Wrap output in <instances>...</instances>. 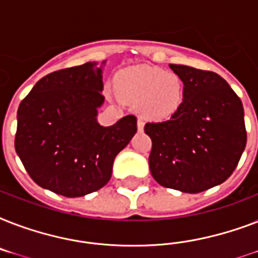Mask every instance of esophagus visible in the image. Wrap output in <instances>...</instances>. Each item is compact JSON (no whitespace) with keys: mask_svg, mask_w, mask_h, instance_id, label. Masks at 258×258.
Instances as JSON below:
<instances>
[{"mask_svg":"<svg viewBox=\"0 0 258 258\" xmlns=\"http://www.w3.org/2000/svg\"><path fill=\"white\" fill-rule=\"evenodd\" d=\"M143 128H145V121H143V119H138V131H143Z\"/></svg>","mask_w":258,"mask_h":258,"instance_id":"obj_1","label":"esophagus"}]
</instances>
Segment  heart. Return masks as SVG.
Wrapping results in <instances>:
<instances>
[{"label": "heart", "mask_w": 258, "mask_h": 258, "mask_svg": "<svg viewBox=\"0 0 258 258\" xmlns=\"http://www.w3.org/2000/svg\"><path fill=\"white\" fill-rule=\"evenodd\" d=\"M117 89L124 100L139 104L147 119L165 120L179 108L183 86L175 74L161 68L134 67L117 78Z\"/></svg>", "instance_id": "heart-1"}]
</instances>
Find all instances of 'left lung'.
Here are the masks:
<instances>
[{"mask_svg": "<svg viewBox=\"0 0 258 258\" xmlns=\"http://www.w3.org/2000/svg\"><path fill=\"white\" fill-rule=\"evenodd\" d=\"M183 101L169 120L147 123L151 175L165 187L201 192L228 179L246 146L244 107L220 75L170 64Z\"/></svg>", "mask_w": 258, "mask_h": 258, "instance_id": "8db88e82", "label": "left lung"}]
</instances>
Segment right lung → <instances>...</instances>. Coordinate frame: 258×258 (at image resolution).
<instances>
[{"label": "right lung", "mask_w": 258, "mask_h": 258, "mask_svg": "<svg viewBox=\"0 0 258 258\" xmlns=\"http://www.w3.org/2000/svg\"><path fill=\"white\" fill-rule=\"evenodd\" d=\"M103 64L56 71L40 79L17 111L16 153L42 188L75 198L111 179L115 157L137 134V117L97 121L104 103Z\"/></svg>", "instance_id": "right-lung-1"}]
</instances>
